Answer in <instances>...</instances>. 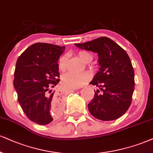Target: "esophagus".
<instances>
[{"label": "esophagus", "instance_id": "34e87169", "mask_svg": "<svg viewBox=\"0 0 153 153\" xmlns=\"http://www.w3.org/2000/svg\"><path fill=\"white\" fill-rule=\"evenodd\" d=\"M71 91H74V90H71Z\"/></svg>", "mask_w": 153, "mask_h": 153}]
</instances>
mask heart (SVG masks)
<instances>
[{"label":"heart","instance_id":"heart-1","mask_svg":"<svg viewBox=\"0 0 153 153\" xmlns=\"http://www.w3.org/2000/svg\"><path fill=\"white\" fill-rule=\"evenodd\" d=\"M78 55L82 62L88 63L92 59V55L89 52L86 51H81ZM67 55L63 54L58 60V68L61 71H64L67 68ZM89 74L87 72H67L64 74L62 76V82L64 86L68 88H76L85 84L89 80Z\"/></svg>","mask_w":153,"mask_h":153}]
</instances>
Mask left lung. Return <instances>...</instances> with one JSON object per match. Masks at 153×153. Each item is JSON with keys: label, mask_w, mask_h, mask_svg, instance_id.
Returning a JSON list of instances; mask_svg holds the SVG:
<instances>
[{"label": "left lung", "mask_w": 153, "mask_h": 153, "mask_svg": "<svg viewBox=\"0 0 153 153\" xmlns=\"http://www.w3.org/2000/svg\"><path fill=\"white\" fill-rule=\"evenodd\" d=\"M75 45L99 55V71L90 84L100 90H94L88 104L90 114L101 120L120 118L129 108L134 91V70L127 52L106 37Z\"/></svg>", "instance_id": "left-lung-1"}]
</instances>
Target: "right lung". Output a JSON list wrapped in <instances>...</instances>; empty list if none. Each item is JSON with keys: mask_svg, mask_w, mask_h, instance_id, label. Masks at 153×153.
<instances>
[{"mask_svg": "<svg viewBox=\"0 0 153 153\" xmlns=\"http://www.w3.org/2000/svg\"><path fill=\"white\" fill-rule=\"evenodd\" d=\"M65 46L35 43L19 56L13 85L26 116L39 125L50 123L59 116L62 101L50 88L59 82L57 61Z\"/></svg>", "mask_w": 153, "mask_h": 153, "instance_id": "right-lung-1", "label": "right lung"}]
</instances>
